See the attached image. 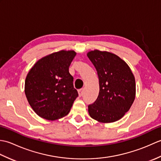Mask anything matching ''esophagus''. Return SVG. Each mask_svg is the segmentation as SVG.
<instances>
[{
    "label": "esophagus",
    "instance_id": "1",
    "mask_svg": "<svg viewBox=\"0 0 161 161\" xmlns=\"http://www.w3.org/2000/svg\"><path fill=\"white\" fill-rule=\"evenodd\" d=\"M79 92V96L80 97H81L83 95V93H84V88H81V89H80L78 91Z\"/></svg>",
    "mask_w": 161,
    "mask_h": 161
}]
</instances>
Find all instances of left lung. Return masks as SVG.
Wrapping results in <instances>:
<instances>
[{
    "instance_id": "obj_1",
    "label": "left lung",
    "mask_w": 161,
    "mask_h": 161,
    "mask_svg": "<svg viewBox=\"0 0 161 161\" xmlns=\"http://www.w3.org/2000/svg\"><path fill=\"white\" fill-rule=\"evenodd\" d=\"M87 56L97 70L100 86L97 100L88 107L89 115L100 122L117 121L135 100L134 76L125 61L114 54L95 50Z\"/></svg>"
}]
</instances>
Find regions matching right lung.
I'll return each instance as SVG.
<instances>
[{
	"instance_id": "obj_1",
	"label": "right lung",
	"mask_w": 161,
	"mask_h": 161,
	"mask_svg": "<svg viewBox=\"0 0 161 161\" xmlns=\"http://www.w3.org/2000/svg\"><path fill=\"white\" fill-rule=\"evenodd\" d=\"M76 55L61 50L43 57L27 75L25 93L30 105L40 117L54 120L70 112L78 97L69 66Z\"/></svg>"
}]
</instances>
